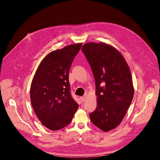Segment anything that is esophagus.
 <instances>
[{"mask_svg": "<svg viewBox=\"0 0 160 160\" xmlns=\"http://www.w3.org/2000/svg\"><path fill=\"white\" fill-rule=\"evenodd\" d=\"M80 100H81V102H83V101L85 100V96L81 97V98H80Z\"/></svg>", "mask_w": 160, "mask_h": 160, "instance_id": "obj_1", "label": "esophagus"}]
</instances>
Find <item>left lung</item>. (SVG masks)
Masks as SVG:
<instances>
[{"label":"left lung","mask_w":160,"mask_h":160,"mask_svg":"<svg viewBox=\"0 0 160 160\" xmlns=\"http://www.w3.org/2000/svg\"><path fill=\"white\" fill-rule=\"evenodd\" d=\"M81 50L91 66L98 96L97 108L89 114L90 119L107 132L120 124L132 103V74L123 57L112 46L88 42Z\"/></svg>","instance_id":"left-lung-1"}]
</instances>
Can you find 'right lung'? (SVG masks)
I'll use <instances>...</instances> for the list:
<instances>
[{"label":"right lung","instance_id":"1","mask_svg":"<svg viewBox=\"0 0 160 160\" xmlns=\"http://www.w3.org/2000/svg\"><path fill=\"white\" fill-rule=\"evenodd\" d=\"M81 43L49 53L37 68L31 86V101L41 123L51 130L69 124L79 105L72 99L69 72Z\"/></svg>","mask_w":160,"mask_h":160}]
</instances>
